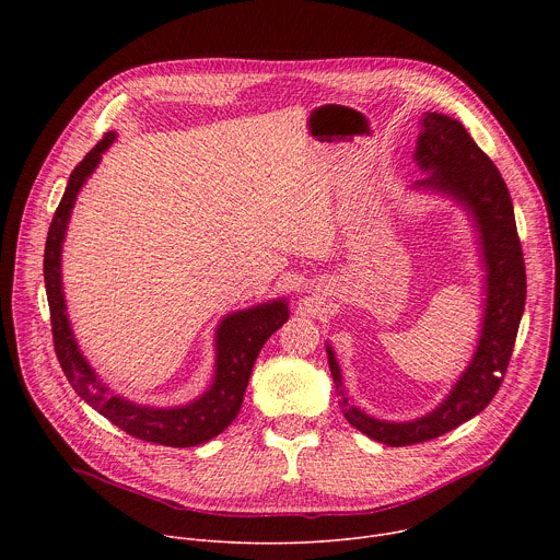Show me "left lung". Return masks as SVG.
I'll list each match as a JSON object with an SVG mask.
<instances>
[{
  "instance_id": "8db88e82",
  "label": "left lung",
  "mask_w": 560,
  "mask_h": 560,
  "mask_svg": "<svg viewBox=\"0 0 560 560\" xmlns=\"http://www.w3.org/2000/svg\"><path fill=\"white\" fill-rule=\"evenodd\" d=\"M415 162L423 173H430L425 179L415 182L417 190L443 192L471 217L481 238L488 299L481 337L469 365L445 401L415 421L389 423L357 408L346 394L341 368L328 343V363L343 417L365 436L392 447L436 439L490 406L510 365L527 292L521 238L508 186L492 159L476 145L463 124L441 113H423Z\"/></svg>"
}]
</instances>
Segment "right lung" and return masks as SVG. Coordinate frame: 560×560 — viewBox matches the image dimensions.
<instances>
[{
	"instance_id": "1",
	"label": "right lung",
	"mask_w": 560,
	"mask_h": 560,
	"mask_svg": "<svg viewBox=\"0 0 560 560\" xmlns=\"http://www.w3.org/2000/svg\"><path fill=\"white\" fill-rule=\"evenodd\" d=\"M115 137V132H106L100 143L74 166L46 236L44 283L50 307L55 354L72 389L119 430L135 439L159 445L192 447L214 439L234 421L238 410H242L253 365L264 343L288 322L290 312L285 299H277L223 316L214 335V378L199 398L186 406L152 408L132 404L128 398L110 392V387L89 365L70 330L61 290V246L77 195L100 166L102 154L108 150Z\"/></svg>"
}]
</instances>
